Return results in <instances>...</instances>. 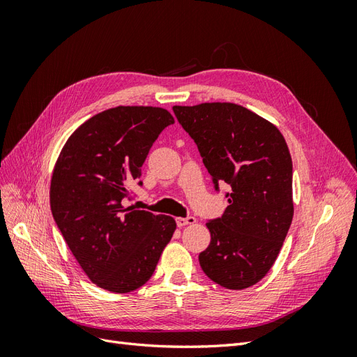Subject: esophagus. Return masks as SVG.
<instances>
[{"label":"esophagus","instance_id":"34e87169","mask_svg":"<svg viewBox=\"0 0 357 357\" xmlns=\"http://www.w3.org/2000/svg\"><path fill=\"white\" fill-rule=\"evenodd\" d=\"M176 222H177V226H180V228H183V226H186V225L197 223V219L193 218V215H188V218H177Z\"/></svg>","mask_w":357,"mask_h":357}]
</instances>
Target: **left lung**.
<instances>
[{"label":"left lung","mask_w":357,"mask_h":357,"mask_svg":"<svg viewBox=\"0 0 357 357\" xmlns=\"http://www.w3.org/2000/svg\"><path fill=\"white\" fill-rule=\"evenodd\" d=\"M172 110L197 143L215 190L219 183L232 189L222 218L207 222L211 241L199 253V265L222 287H250L274 265L294 219L286 139L275 125L238 104Z\"/></svg>","instance_id":"1"}]
</instances>
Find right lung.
<instances>
[{"label":"right lung","mask_w":357,"mask_h":357,"mask_svg":"<svg viewBox=\"0 0 357 357\" xmlns=\"http://www.w3.org/2000/svg\"><path fill=\"white\" fill-rule=\"evenodd\" d=\"M171 123L160 107L109 109L75 129L53 169V219L91 282L113 294L142 287L176 231L171 215L123 207L129 185H143L150 147Z\"/></svg>","instance_id":"obj_1"}]
</instances>
